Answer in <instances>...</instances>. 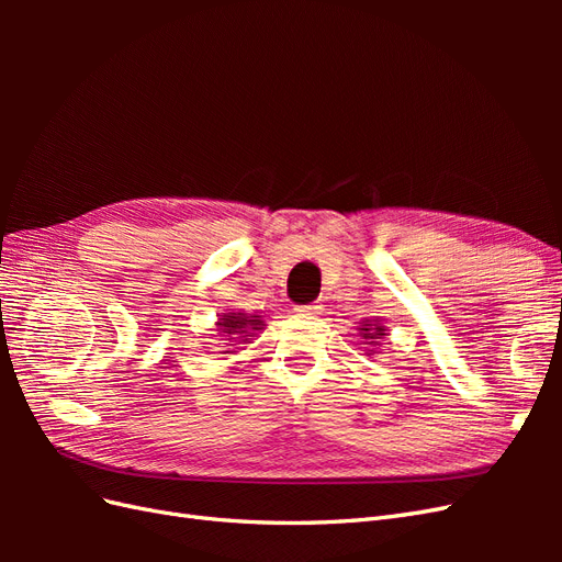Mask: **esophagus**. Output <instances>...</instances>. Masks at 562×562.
<instances>
[{
	"label": "esophagus",
	"mask_w": 562,
	"mask_h": 562,
	"mask_svg": "<svg viewBox=\"0 0 562 562\" xmlns=\"http://www.w3.org/2000/svg\"><path fill=\"white\" fill-rule=\"evenodd\" d=\"M318 304H297V307H295V312L297 314H310V316H314V314H318Z\"/></svg>",
	"instance_id": "34e87169"
}]
</instances>
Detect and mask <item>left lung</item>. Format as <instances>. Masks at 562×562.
Wrapping results in <instances>:
<instances>
[{
	"label": "left lung",
	"instance_id": "obj_1",
	"mask_svg": "<svg viewBox=\"0 0 562 562\" xmlns=\"http://www.w3.org/2000/svg\"><path fill=\"white\" fill-rule=\"evenodd\" d=\"M361 330H363V337H366V339H368V337H370V339H378V335H384L382 328H375L372 333H370V328H361Z\"/></svg>",
	"mask_w": 562,
	"mask_h": 562
}]
</instances>
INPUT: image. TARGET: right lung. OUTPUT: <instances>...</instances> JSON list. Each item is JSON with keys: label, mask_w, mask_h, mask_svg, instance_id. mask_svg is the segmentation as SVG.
<instances>
[{"label": "right lung", "mask_w": 562, "mask_h": 562, "mask_svg": "<svg viewBox=\"0 0 562 562\" xmlns=\"http://www.w3.org/2000/svg\"><path fill=\"white\" fill-rule=\"evenodd\" d=\"M265 321L260 316H246V314H225L217 321V328L223 333L227 342H248L255 333L262 330Z\"/></svg>", "instance_id": "obj_1"}]
</instances>
